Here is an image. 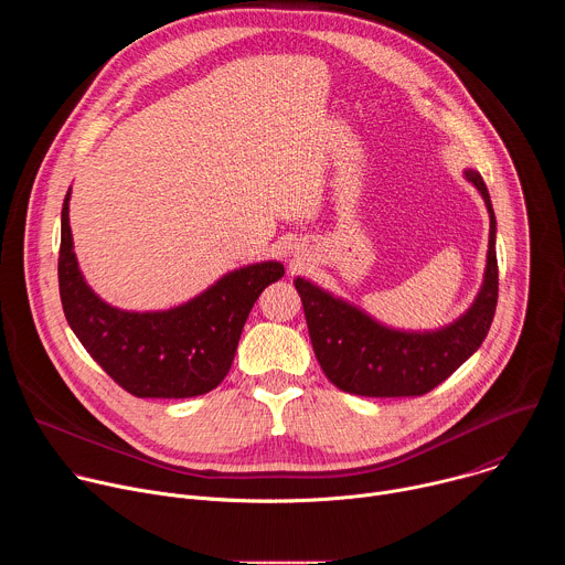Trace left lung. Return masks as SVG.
Returning a JSON list of instances; mask_svg holds the SVG:
<instances>
[{
    "instance_id": "1",
    "label": "left lung",
    "mask_w": 565,
    "mask_h": 565,
    "mask_svg": "<svg viewBox=\"0 0 565 565\" xmlns=\"http://www.w3.org/2000/svg\"><path fill=\"white\" fill-rule=\"evenodd\" d=\"M490 212V250L486 279L469 310L454 324L409 333L382 327L353 303L333 297L297 277L315 358L327 377L342 391L366 397L425 395L445 382L488 338L499 301L497 216L480 174L465 172Z\"/></svg>"
}]
</instances>
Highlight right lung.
<instances>
[{
    "instance_id": "add662e5",
    "label": "right lung",
    "mask_w": 565,
    "mask_h": 565,
    "mask_svg": "<svg viewBox=\"0 0 565 565\" xmlns=\"http://www.w3.org/2000/svg\"><path fill=\"white\" fill-rule=\"evenodd\" d=\"M68 199L62 205L60 299L75 338L105 373L136 397H194L227 375L246 319L262 290L284 277L279 262L223 275L194 299L151 312L120 310L85 281L73 253Z\"/></svg>"
}]
</instances>
